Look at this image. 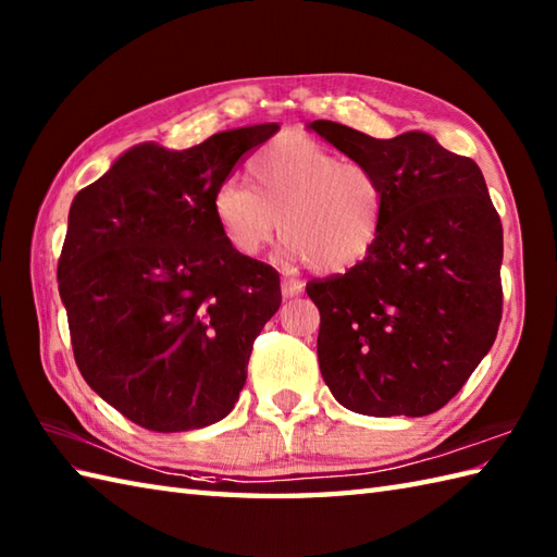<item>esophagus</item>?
Masks as SVG:
<instances>
[{"label": "esophagus", "mask_w": 557, "mask_h": 557, "mask_svg": "<svg viewBox=\"0 0 557 557\" xmlns=\"http://www.w3.org/2000/svg\"><path fill=\"white\" fill-rule=\"evenodd\" d=\"M301 292H304V282H301V280H294V277H285V280H282V294H285L287 299L299 297Z\"/></svg>", "instance_id": "1"}]
</instances>
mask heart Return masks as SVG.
<instances>
[{
  "label": "heart",
  "instance_id": "obj_1",
  "mask_svg": "<svg viewBox=\"0 0 557 557\" xmlns=\"http://www.w3.org/2000/svg\"><path fill=\"white\" fill-rule=\"evenodd\" d=\"M253 189L236 180L212 196L222 239L256 258L277 227L292 260L318 272H345L371 253L385 218V188L373 170L339 160L304 134H282L248 162Z\"/></svg>",
  "mask_w": 557,
  "mask_h": 557
}]
</instances>
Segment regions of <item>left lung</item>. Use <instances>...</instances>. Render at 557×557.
<instances>
[{
  "mask_svg": "<svg viewBox=\"0 0 557 557\" xmlns=\"http://www.w3.org/2000/svg\"><path fill=\"white\" fill-rule=\"evenodd\" d=\"M377 174L385 218L371 253L313 280L318 363L330 393L366 417H425L491 351L503 315V224L479 164L423 132L373 138L306 124Z\"/></svg>",
  "mask_w": 557,
  "mask_h": 557,
  "instance_id": "1",
  "label": "left lung"
}]
</instances>
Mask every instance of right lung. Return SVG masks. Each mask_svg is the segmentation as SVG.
I'll use <instances>...</instances> for the list:
<instances>
[{
	"mask_svg": "<svg viewBox=\"0 0 557 557\" xmlns=\"http://www.w3.org/2000/svg\"><path fill=\"white\" fill-rule=\"evenodd\" d=\"M280 126L256 124L186 150L138 144L81 188L57 280L81 375L158 433L227 417L253 339L277 313V270L236 256L212 196Z\"/></svg>",
	"mask_w": 557,
	"mask_h": 557,
	"instance_id": "right-lung-1",
	"label": "right lung"
}]
</instances>
